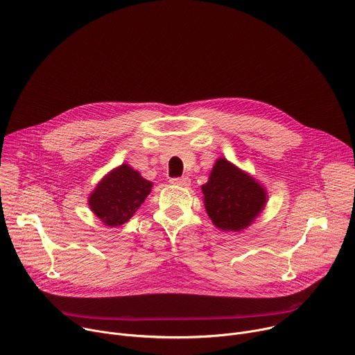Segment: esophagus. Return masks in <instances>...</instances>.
I'll use <instances>...</instances> for the list:
<instances>
[{
    "label": "esophagus",
    "mask_w": 355,
    "mask_h": 355,
    "mask_svg": "<svg viewBox=\"0 0 355 355\" xmlns=\"http://www.w3.org/2000/svg\"><path fill=\"white\" fill-rule=\"evenodd\" d=\"M172 184H178V186H182V187H189L190 186V179L183 176V178H172L169 180Z\"/></svg>",
    "instance_id": "esophagus-1"
}]
</instances>
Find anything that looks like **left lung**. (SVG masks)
Returning <instances> with one entry per match:
<instances>
[{
  "label": "left lung",
  "instance_id": "8db88e82",
  "mask_svg": "<svg viewBox=\"0 0 355 355\" xmlns=\"http://www.w3.org/2000/svg\"><path fill=\"white\" fill-rule=\"evenodd\" d=\"M202 191L209 217L224 231L248 227L266 203L261 184L223 157L216 162Z\"/></svg>",
  "mask_w": 355,
  "mask_h": 355
}]
</instances>
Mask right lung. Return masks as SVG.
Masks as SVG:
<instances>
[{
    "label": "right lung",
    "mask_w": 355,
    "mask_h": 355,
    "mask_svg": "<svg viewBox=\"0 0 355 355\" xmlns=\"http://www.w3.org/2000/svg\"><path fill=\"white\" fill-rule=\"evenodd\" d=\"M150 187L149 180L124 164L98 183L90 196L89 205L104 224L121 225L141 207L150 193Z\"/></svg>",
    "instance_id": "1"
}]
</instances>
